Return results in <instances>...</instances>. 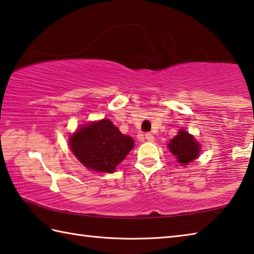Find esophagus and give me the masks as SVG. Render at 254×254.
Listing matches in <instances>:
<instances>
[{
    "label": "esophagus",
    "mask_w": 254,
    "mask_h": 254,
    "mask_svg": "<svg viewBox=\"0 0 254 254\" xmlns=\"http://www.w3.org/2000/svg\"><path fill=\"white\" fill-rule=\"evenodd\" d=\"M145 139L149 141V142H153L154 141V136H153V134H152V133H146Z\"/></svg>",
    "instance_id": "34e87169"
}]
</instances>
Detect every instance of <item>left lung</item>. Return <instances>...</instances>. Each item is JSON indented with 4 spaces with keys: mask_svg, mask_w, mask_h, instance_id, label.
<instances>
[{
    "mask_svg": "<svg viewBox=\"0 0 254 254\" xmlns=\"http://www.w3.org/2000/svg\"><path fill=\"white\" fill-rule=\"evenodd\" d=\"M169 149L173 155L177 156L179 163L188 165V163L199 156L200 145L197 144L194 137L184 130H181L169 143Z\"/></svg>",
    "mask_w": 254,
    "mask_h": 254,
    "instance_id": "obj_1",
    "label": "left lung"
}]
</instances>
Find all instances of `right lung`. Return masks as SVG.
Instances as JSON below:
<instances>
[{
  "instance_id": "obj_1",
  "label": "right lung",
  "mask_w": 254,
  "mask_h": 254,
  "mask_svg": "<svg viewBox=\"0 0 254 254\" xmlns=\"http://www.w3.org/2000/svg\"><path fill=\"white\" fill-rule=\"evenodd\" d=\"M71 150L84 167L112 173L126 159L134 142L123 135L110 120L87 124L70 137Z\"/></svg>"
}]
</instances>
